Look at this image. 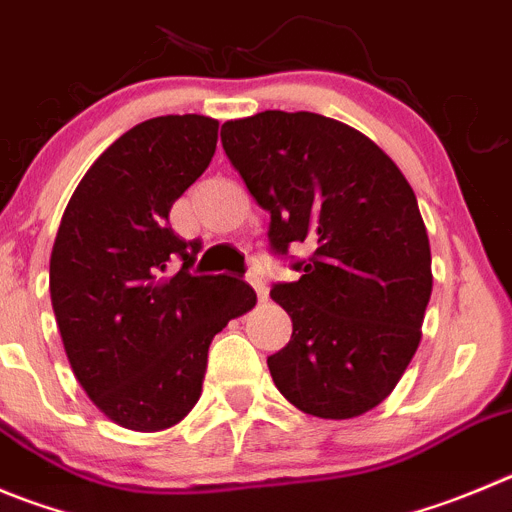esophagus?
Listing matches in <instances>:
<instances>
[{"label": "esophagus", "mask_w": 512, "mask_h": 512, "mask_svg": "<svg viewBox=\"0 0 512 512\" xmlns=\"http://www.w3.org/2000/svg\"><path fill=\"white\" fill-rule=\"evenodd\" d=\"M247 283H250L252 288H255L257 298H260V300L267 298V285H265V280H262V275L255 270V267H252V270L247 272Z\"/></svg>", "instance_id": "esophagus-1"}]
</instances>
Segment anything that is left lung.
Returning <instances> with one entry per match:
<instances>
[{
    "mask_svg": "<svg viewBox=\"0 0 512 512\" xmlns=\"http://www.w3.org/2000/svg\"><path fill=\"white\" fill-rule=\"evenodd\" d=\"M222 146L265 212L270 250L295 257V283L270 295L293 336L267 356L300 412L351 419L379 407L407 371L432 295V255L399 166L356 128L318 113L227 121Z\"/></svg>",
    "mask_w": 512,
    "mask_h": 512,
    "instance_id": "left-lung-1",
    "label": "left lung"
}]
</instances>
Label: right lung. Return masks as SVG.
<instances>
[{
  "instance_id": "1",
  "label": "right lung",
  "mask_w": 512,
  "mask_h": 512,
  "mask_svg": "<svg viewBox=\"0 0 512 512\" xmlns=\"http://www.w3.org/2000/svg\"><path fill=\"white\" fill-rule=\"evenodd\" d=\"M217 128L186 113L123 133L78 184L52 247V310L75 379L136 432L186 417L212 338L257 300L245 280L194 275L202 240L169 227L171 204L212 161Z\"/></svg>"
}]
</instances>
